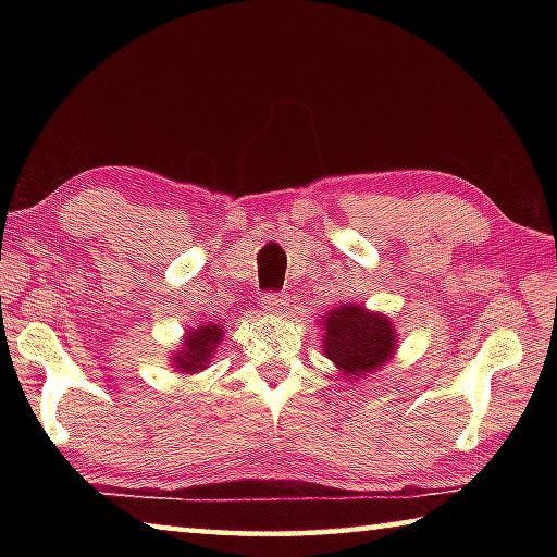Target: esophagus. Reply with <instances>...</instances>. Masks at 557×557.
<instances>
[{"instance_id":"obj_1","label":"esophagus","mask_w":557,"mask_h":557,"mask_svg":"<svg viewBox=\"0 0 557 557\" xmlns=\"http://www.w3.org/2000/svg\"><path fill=\"white\" fill-rule=\"evenodd\" d=\"M287 307H289V301L285 295H280V292H268V295L262 297V309H265L270 317H282Z\"/></svg>"}]
</instances>
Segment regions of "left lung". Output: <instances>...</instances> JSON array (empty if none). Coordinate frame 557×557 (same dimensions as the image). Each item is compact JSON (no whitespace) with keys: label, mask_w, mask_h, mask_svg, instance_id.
I'll return each mask as SVG.
<instances>
[{"label":"left lung","mask_w":557,"mask_h":557,"mask_svg":"<svg viewBox=\"0 0 557 557\" xmlns=\"http://www.w3.org/2000/svg\"><path fill=\"white\" fill-rule=\"evenodd\" d=\"M324 354L342 371V379H363L383 369L398 346L393 322L361 305H338L324 319Z\"/></svg>","instance_id":"left-lung-1"}]
</instances>
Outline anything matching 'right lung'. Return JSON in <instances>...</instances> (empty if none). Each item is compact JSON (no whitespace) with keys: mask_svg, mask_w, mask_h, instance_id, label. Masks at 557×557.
Returning a JSON list of instances; mask_svg holds the SVG:
<instances>
[{"mask_svg":"<svg viewBox=\"0 0 557 557\" xmlns=\"http://www.w3.org/2000/svg\"><path fill=\"white\" fill-rule=\"evenodd\" d=\"M223 342V326L219 324H201L188 329L184 336V346L172 356V369L178 373H199L209 369L211 356Z\"/></svg>","mask_w":557,"mask_h":557,"instance_id":"obj_1","label":"right lung"}]
</instances>
